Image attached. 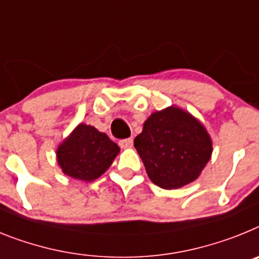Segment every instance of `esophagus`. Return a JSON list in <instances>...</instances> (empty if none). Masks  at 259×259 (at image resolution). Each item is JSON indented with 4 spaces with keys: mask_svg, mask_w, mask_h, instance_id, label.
<instances>
[{
    "mask_svg": "<svg viewBox=\"0 0 259 259\" xmlns=\"http://www.w3.org/2000/svg\"><path fill=\"white\" fill-rule=\"evenodd\" d=\"M120 146L122 148H130L133 147V139L132 138H127V139H122L120 141Z\"/></svg>",
    "mask_w": 259,
    "mask_h": 259,
    "instance_id": "1",
    "label": "esophagus"
}]
</instances>
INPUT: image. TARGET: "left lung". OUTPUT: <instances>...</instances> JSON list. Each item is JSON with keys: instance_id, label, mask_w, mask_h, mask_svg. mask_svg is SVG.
Returning a JSON list of instances; mask_svg holds the SVG:
<instances>
[{"instance_id": "8db88e82", "label": "left lung", "mask_w": 259, "mask_h": 259, "mask_svg": "<svg viewBox=\"0 0 259 259\" xmlns=\"http://www.w3.org/2000/svg\"><path fill=\"white\" fill-rule=\"evenodd\" d=\"M134 147L150 180L163 189L193 183L212 154V142L203 125L173 105L148 117Z\"/></svg>"}]
</instances>
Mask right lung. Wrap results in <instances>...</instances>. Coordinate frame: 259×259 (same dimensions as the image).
<instances>
[{"instance_id":"right-lung-1","label":"right lung","mask_w":259,"mask_h":259,"mask_svg":"<svg viewBox=\"0 0 259 259\" xmlns=\"http://www.w3.org/2000/svg\"><path fill=\"white\" fill-rule=\"evenodd\" d=\"M120 152V147L91 125L79 123L57 148V163L67 176L82 181L100 177Z\"/></svg>"}]
</instances>
